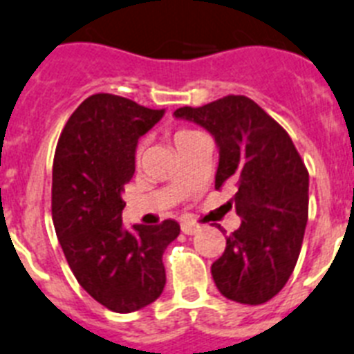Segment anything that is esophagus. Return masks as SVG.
Wrapping results in <instances>:
<instances>
[{"label": "esophagus", "mask_w": 354, "mask_h": 354, "mask_svg": "<svg viewBox=\"0 0 354 354\" xmlns=\"http://www.w3.org/2000/svg\"><path fill=\"white\" fill-rule=\"evenodd\" d=\"M198 229H200V225H196V223L182 222V232H185V234H194Z\"/></svg>", "instance_id": "esophagus-1"}]
</instances>
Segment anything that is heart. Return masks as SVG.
Returning <instances> with one entry per match:
<instances>
[{
	"label": "heart",
	"instance_id": "obj_1",
	"mask_svg": "<svg viewBox=\"0 0 354 354\" xmlns=\"http://www.w3.org/2000/svg\"><path fill=\"white\" fill-rule=\"evenodd\" d=\"M191 134H194V131H187V129H183V131H178L176 134H174V142H180V140H183V138L191 136Z\"/></svg>",
	"mask_w": 354,
	"mask_h": 354
}]
</instances>
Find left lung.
<instances>
[{
	"label": "left lung",
	"mask_w": 354,
	"mask_h": 354,
	"mask_svg": "<svg viewBox=\"0 0 354 354\" xmlns=\"http://www.w3.org/2000/svg\"><path fill=\"white\" fill-rule=\"evenodd\" d=\"M216 142L214 187L231 183L242 223L225 236L211 267L223 297L258 306L286 286L297 266L309 209V172L283 129L245 96H225L203 107L174 111Z\"/></svg>",
	"instance_id": "1"
}]
</instances>
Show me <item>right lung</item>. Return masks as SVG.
I'll return each mask as SVG.
<instances>
[{"label": "right lung", "instance_id": "obj_1", "mask_svg": "<svg viewBox=\"0 0 354 354\" xmlns=\"http://www.w3.org/2000/svg\"><path fill=\"white\" fill-rule=\"evenodd\" d=\"M165 114L127 97L93 94L63 129L53 165V222L80 286L114 313L147 307L165 287L162 257L180 234L174 220L123 227V187L138 140Z\"/></svg>", "mask_w": 354, "mask_h": 354}]
</instances>
